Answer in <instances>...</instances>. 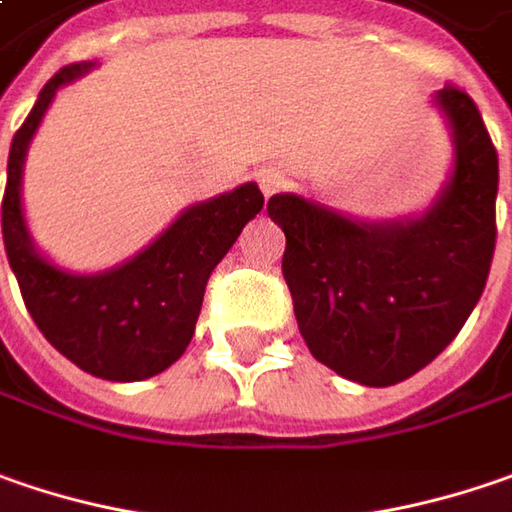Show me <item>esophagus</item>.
<instances>
[{"label": "esophagus", "instance_id": "34e87169", "mask_svg": "<svg viewBox=\"0 0 512 512\" xmlns=\"http://www.w3.org/2000/svg\"><path fill=\"white\" fill-rule=\"evenodd\" d=\"M256 181H259V187H262L265 195H273V192L282 190V184H285V172L276 167H265V169H259Z\"/></svg>", "mask_w": 512, "mask_h": 512}]
</instances>
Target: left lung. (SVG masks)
Returning a JSON list of instances; mask_svg holds the SVG:
<instances>
[{
  "label": "left lung",
  "instance_id": "1",
  "mask_svg": "<svg viewBox=\"0 0 512 512\" xmlns=\"http://www.w3.org/2000/svg\"><path fill=\"white\" fill-rule=\"evenodd\" d=\"M432 103L452 138V169L421 216L366 221L279 192L282 273L299 334L322 366L360 386H395L429 366L473 314L496 250L499 155L467 91Z\"/></svg>",
  "mask_w": 512,
  "mask_h": 512
}]
</instances>
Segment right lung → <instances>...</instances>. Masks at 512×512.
<instances>
[{
  "mask_svg": "<svg viewBox=\"0 0 512 512\" xmlns=\"http://www.w3.org/2000/svg\"><path fill=\"white\" fill-rule=\"evenodd\" d=\"M94 65L57 71L13 135L2 239L25 308L45 340L94 377L135 383L161 374L187 351L207 279L244 224L265 207V195L250 181L192 204L141 253L100 273H71L42 256L22 213L25 155L57 91Z\"/></svg>",
  "mask_w": 512,
  "mask_h": 512,
  "instance_id": "right-lung-1",
  "label": "right lung"
}]
</instances>
